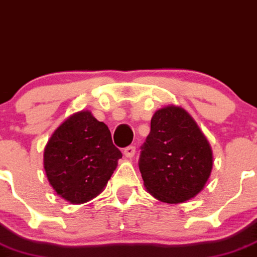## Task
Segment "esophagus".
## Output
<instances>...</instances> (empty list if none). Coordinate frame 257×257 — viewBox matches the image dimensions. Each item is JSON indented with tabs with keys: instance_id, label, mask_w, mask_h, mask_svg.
Listing matches in <instances>:
<instances>
[{
	"instance_id": "esophagus-1",
	"label": "esophagus",
	"mask_w": 257,
	"mask_h": 257,
	"mask_svg": "<svg viewBox=\"0 0 257 257\" xmlns=\"http://www.w3.org/2000/svg\"><path fill=\"white\" fill-rule=\"evenodd\" d=\"M136 155V147L134 146H129V147L124 148V156L126 158H133Z\"/></svg>"
}]
</instances>
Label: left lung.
I'll list each match as a JSON object with an SVG mask.
<instances>
[{
    "label": "left lung",
    "mask_w": 257,
    "mask_h": 257,
    "mask_svg": "<svg viewBox=\"0 0 257 257\" xmlns=\"http://www.w3.org/2000/svg\"><path fill=\"white\" fill-rule=\"evenodd\" d=\"M141 150L138 165L146 189L164 203L177 204L194 198L212 172L209 142L180 106L169 105L153 114Z\"/></svg>",
    "instance_id": "obj_1"
}]
</instances>
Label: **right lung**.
Instances as JSON below:
<instances>
[{
	"label": "right lung",
	"instance_id": "1",
	"mask_svg": "<svg viewBox=\"0 0 257 257\" xmlns=\"http://www.w3.org/2000/svg\"><path fill=\"white\" fill-rule=\"evenodd\" d=\"M121 152L106 124L88 110L74 112L52 134L44 150V170L56 193L72 204L99 195Z\"/></svg>",
	"mask_w": 257,
	"mask_h": 257
}]
</instances>
